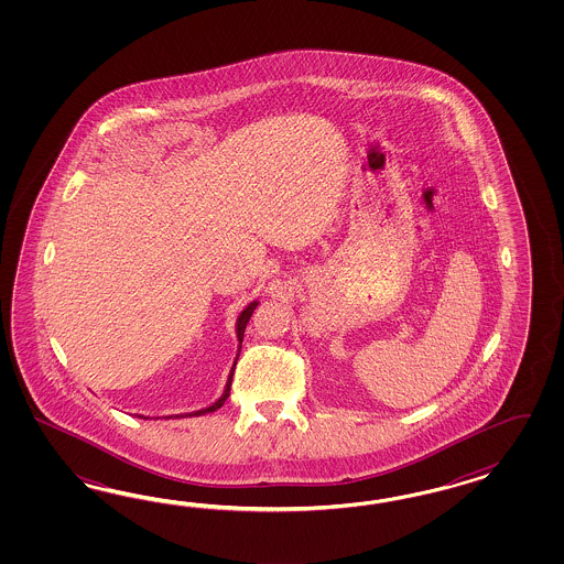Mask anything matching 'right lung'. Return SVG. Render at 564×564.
<instances>
[{
  "instance_id": "obj_1",
  "label": "right lung",
  "mask_w": 564,
  "mask_h": 564,
  "mask_svg": "<svg viewBox=\"0 0 564 564\" xmlns=\"http://www.w3.org/2000/svg\"><path fill=\"white\" fill-rule=\"evenodd\" d=\"M258 302H250L248 306L243 307L241 312H239L238 321H236V335H238V356L239 349H241V341H243V330H246V325H248V321H250V316H252V312L257 310ZM238 356H236V361H234V366H231V370H229V376H227V384H225V389H223V394L215 401V403H210L208 408H203V410L198 411H189V413H180V415H165V420H171V417H192V415H205V413H210V411H217L219 408H223V403L227 401V397H229V391H231V378H234V370H236V364H238ZM138 417H144V415H138ZM144 420H149V417H144ZM159 420V417H156Z\"/></svg>"
}]
</instances>
